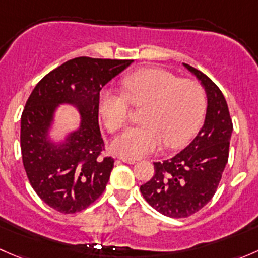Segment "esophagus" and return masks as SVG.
<instances>
[{"instance_id": "1", "label": "esophagus", "mask_w": 258, "mask_h": 258, "mask_svg": "<svg viewBox=\"0 0 258 258\" xmlns=\"http://www.w3.org/2000/svg\"><path fill=\"white\" fill-rule=\"evenodd\" d=\"M121 162H124V163H130V165H132V163H135V160L134 158H127V157H119L118 158Z\"/></svg>"}]
</instances>
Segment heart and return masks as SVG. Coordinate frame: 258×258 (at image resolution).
Returning <instances> with one entry per match:
<instances>
[{
    "mask_svg": "<svg viewBox=\"0 0 258 258\" xmlns=\"http://www.w3.org/2000/svg\"><path fill=\"white\" fill-rule=\"evenodd\" d=\"M126 95L103 88L98 95V110L106 128L117 132L127 123L130 102L142 107V124L126 130L112 142V150L121 157L139 158L166 147L186 144L199 127L206 93L196 80L179 79L162 69H142L123 79Z\"/></svg>",
    "mask_w": 258,
    "mask_h": 258,
    "instance_id": "heart-1",
    "label": "heart"
}]
</instances>
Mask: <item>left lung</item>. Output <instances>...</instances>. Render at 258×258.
I'll use <instances>...</instances> for the list:
<instances>
[{"mask_svg": "<svg viewBox=\"0 0 258 258\" xmlns=\"http://www.w3.org/2000/svg\"><path fill=\"white\" fill-rule=\"evenodd\" d=\"M207 93L204 126L194 141L170 160L155 162V175L140 187L155 210L171 218L189 217L211 201L228 161L233 124L218 86L189 64Z\"/></svg>", "mask_w": 258, "mask_h": 258, "instance_id": "1", "label": "left lung"}]
</instances>
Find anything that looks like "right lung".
I'll list each match as a JSON object with an SVG mask.
<instances>
[{
    "label": "right lung",
    "mask_w": 258,
    "mask_h": 258,
    "mask_svg": "<svg viewBox=\"0 0 258 258\" xmlns=\"http://www.w3.org/2000/svg\"><path fill=\"white\" fill-rule=\"evenodd\" d=\"M134 59L76 57L52 70L31 92L21 116V152L37 196L57 212L77 213L103 194L113 168L98 124V95ZM59 103H72L83 121L63 145L47 142V128Z\"/></svg>",
    "instance_id": "right-lung-1"
}]
</instances>
